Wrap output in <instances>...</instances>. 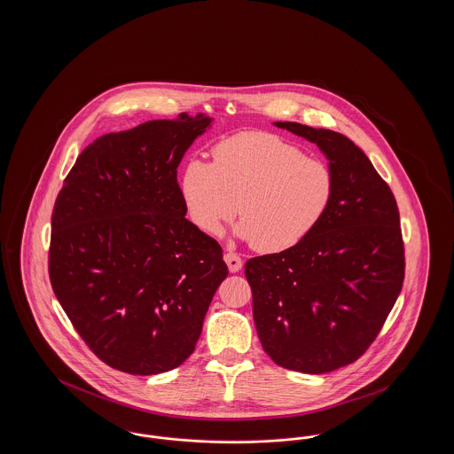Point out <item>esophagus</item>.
<instances>
[{"label": "esophagus", "mask_w": 454, "mask_h": 454, "mask_svg": "<svg viewBox=\"0 0 454 454\" xmlns=\"http://www.w3.org/2000/svg\"><path fill=\"white\" fill-rule=\"evenodd\" d=\"M224 262H226V265L230 269V272H238L241 269V263H243L237 254H233V252H226L224 254Z\"/></svg>", "instance_id": "1"}]
</instances>
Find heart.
<instances>
[{
  "instance_id": "b5f03b06",
  "label": "heart",
  "mask_w": 454,
  "mask_h": 454,
  "mask_svg": "<svg viewBox=\"0 0 454 454\" xmlns=\"http://www.w3.org/2000/svg\"><path fill=\"white\" fill-rule=\"evenodd\" d=\"M213 156L215 163L191 158L178 180L187 215L207 235L239 213L237 237L260 252H284L308 237L330 207L328 165L278 134L238 132L221 139Z\"/></svg>"
}]
</instances>
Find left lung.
I'll list each match as a JSON object with an SVG mask.
<instances>
[{
    "instance_id": "left-lung-1",
    "label": "left lung",
    "mask_w": 454,
    "mask_h": 454,
    "mask_svg": "<svg viewBox=\"0 0 454 454\" xmlns=\"http://www.w3.org/2000/svg\"><path fill=\"white\" fill-rule=\"evenodd\" d=\"M274 126L315 143L333 175L318 226L289 250L254 257L245 276L260 342L279 366L322 374L354 363L396 301L405 257L388 184L344 134L298 122Z\"/></svg>"
}]
</instances>
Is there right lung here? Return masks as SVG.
<instances>
[{
  "mask_svg": "<svg viewBox=\"0 0 454 454\" xmlns=\"http://www.w3.org/2000/svg\"><path fill=\"white\" fill-rule=\"evenodd\" d=\"M213 119L180 114L100 136L52 211L49 278L97 357L150 376L180 366L228 267L185 215L176 168Z\"/></svg>",
  "mask_w": 454,
  "mask_h": 454,
  "instance_id": "right-lung-1",
  "label": "right lung"
}]
</instances>
